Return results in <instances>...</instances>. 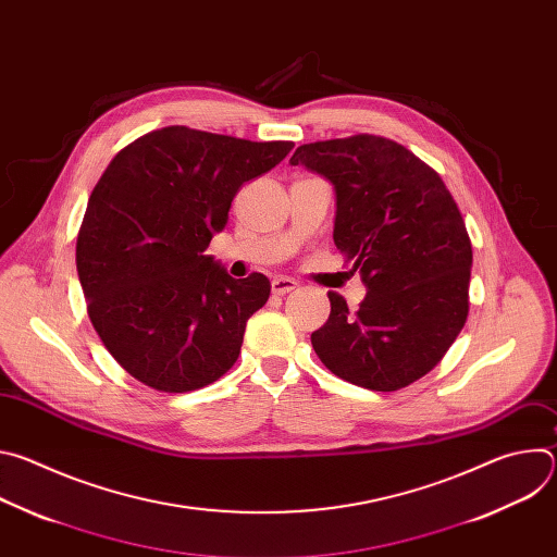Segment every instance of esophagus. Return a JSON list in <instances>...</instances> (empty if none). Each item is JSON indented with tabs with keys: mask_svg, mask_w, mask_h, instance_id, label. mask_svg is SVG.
I'll return each instance as SVG.
<instances>
[{
	"mask_svg": "<svg viewBox=\"0 0 557 557\" xmlns=\"http://www.w3.org/2000/svg\"><path fill=\"white\" fill-rule=\"evenodd\" d=\"M295 288H297V282L290 280V277H275V280L271 282L273 295H286V293H290V290H295Z\"/></svg>",
	"mask_w": 557,
	"mask_h": 557,
	"instance_id": "esophagus-1",
	"label": "esophagus"
}]
</instances>
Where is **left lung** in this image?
Masks as SVG:
<instances>
[{
  "label": "left lung",
  "mask_w": 557,
  "mask_h": 557,
  "mask_svg": "<svg viewBox=\"0 0 557 557\" xmlns=\"http://www.w3.org/2000/svg\"><path fill=\"white\" fill-rule=\"evenodd\" d=\"M290 165L335 185V245L368 288L357 310L329 293V322L310 335L339 379L394 392L425 376L469 312L471 243L441 176L374 134L299 145Z\"/></svg>",
  "instance_id": "obj_1"
}]
</instances>
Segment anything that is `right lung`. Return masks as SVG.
<instances>
[{"instance_id": "right-lung-1", "label": "right lung", "mask_w": 557, "mask_h": 557, "mask_svg": "<svg viewBox=\"0 0 557 557\" xmlns=\"http://www.w3.org/2000/svg\"><path fill=\"white\" fill-rule=\"evenodd\" d=\"M290 149L170 125L112 158L78 228L76 271L95 331L136 381L191 392L237 361L271 282L233 280L205 251L237 189Z\"/></svg>"}]
</instances>
